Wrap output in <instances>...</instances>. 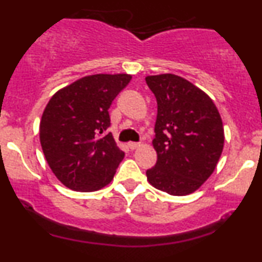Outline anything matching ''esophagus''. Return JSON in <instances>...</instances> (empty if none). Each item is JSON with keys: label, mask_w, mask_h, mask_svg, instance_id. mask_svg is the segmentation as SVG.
I'll return each instance as SVG.
<instances>
[{"label": "esophagus", "mask_w": 262, "mask_h": 262, "mask_svg": "<svg viewBox=\"0 0 262 262\" xmlns=\"http://www.w3.org/2000/svg\"><path fill=\"white\" fill-rule=\"evenodd\" d=\"M140 146V143H128V147L130 150H135Z\"/></svg>", "instance_id": "obj_1"}]
</instances>
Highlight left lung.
I'll return each mask as SVG.
<instances>
[{"mask_svg":"<svg viewBox=\"0 0 262 262\" xmlns=\"http://www.w3.org/2000/svg\"><path fill=\"white\" fill-rule=\"evenodd\" d=\"M157 101L154 149L156 165L147 169L152 187L183 196L199 189L215 171L225 143L219 110L203 90L174 74L149 75Z\"/></svg>","mask_w":262,"mask_h":262,"instance_id":"obj_1","label":"left lung"}]
</instances>
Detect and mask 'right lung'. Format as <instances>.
<instances>
[{"label": "right lung", "mask_w": 262, "mask_h": 262, "mask_svg": "<svg viewBox=\"0 0 262 262\" xmlns=\"http://www.w3.org/2000/svg\"><path fill=\"white\" fill-rule=\"evenodd\" d=\"M132 79L129 74H94L58 90L40 122V143L50 168L62 184L95 191L113 179L124 152L105 134L108 108Z\"/></svg>", "instance_id": "right-lung-1"}]
</instances>
